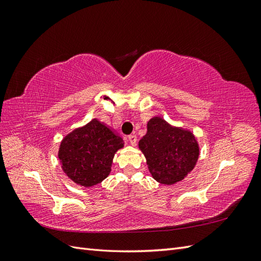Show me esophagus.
Instances as JSON below:
<instances>
[{
	"instance_id": "1",
	"label": "esophagus",
	"mask_w": 261,
	"mask_h": 261,
	"mask_svg": "<svg viewBox=\"0 0 261 261\" xmlns=\"http://www.w3.org/2000/svg\"><path fill=\"white\" fill-rule=\"evenodd\" d=\"M128 141L133 146H135L136 143H137V136L136 135H129L128 136Z\"/></svg>"
}]
</instances>
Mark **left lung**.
<instances>
[{"mask_svg": "<svg viewBox=\"0 0 261 261\" xmlns=\"http://www.w3.org/2000/svg\"><path fill=\"white\" fill-rule=\"evenodd\" d=\"M152 177L161 184H175L191 172L198 160L199 147L193 134L172 127L161 117L148 122L147 134L139 140Z\"/></svg>", "mask_w": 261, "mask_h": 261, "instance_id": "8db88e82", "label": "left lung"}]
</instances>
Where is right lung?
I'll return each mask as SVG.
<instances>
[{
    "mask_svg": "<svg viewBox=\"0 0 261 261\" xmlns=\"http://www.w3.org/2000/svg\"><path fill=\"white\" fill-rule=\"evenodd\" d=\"M124 146L121 136L98 120H92L62 140L59 159L65 174L85 187L107 178L114 153Z\"/></svg>",
    "mask_w": 261,
    "mask_h": 261,
    "instance_id": "obj_1",
    "label": "right lung"
}]
</instances>
